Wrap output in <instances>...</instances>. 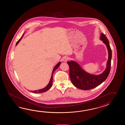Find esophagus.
<instances>
[{"instance_id": "34e87169", "label": "esophagus", "mask_w": 125, "mask_h": 125, "mask_svg": "<svg viewBox=\"0 0 125 125\" xmlns=\"http://www.w3.org/2000/svg\"><path fill=\"white\" fill-rule=\"evenodd\" d=\"M68 58L66 56H64L62 58V61L64 62H66L68 60Z\"/></svg>"}]
</instances>
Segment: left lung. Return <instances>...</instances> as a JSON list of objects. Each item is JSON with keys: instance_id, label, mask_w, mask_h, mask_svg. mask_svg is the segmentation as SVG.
I'll use <instances>...</instances> for the list:
<instances>
[{"instance_id": "8db88e82", "label": "left lung", "mask_w": 125, "mask_h": 125, "mask_svg": "<svg viewBox=\"0 0 125 125\" xmlns=\"http://www.w3.org/2000/svg\"><path fill=\"white\" fill-rule=\"evenodd\" d=\"M100 39L106 45L108 51V59L105 70L99 75L90 74L82 69L76 62L71 60L67 62L70 68L69 74L73 84L76 88L83 90H88L96 88L106 80L111 68L112 51L109 40L105 35L101 33Z\"/></svg>"}]
</instances>
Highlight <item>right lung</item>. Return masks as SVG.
<instances>
[{
	"instance_id": "1",
	"label": "right lung",
	"mask_w": 125,
	"mask_h": 125,
	"mask_svg": "<svg viewBox=\"0 0 125 125\" xmlns=\"http://www.w3.org/2000/svg\"><path fill=\"white\" fill-rule=\"evenodd\" d=\"M24 34H23V35L22 36V37H21V38L19 39L18 41H17V42H16V45H17L19 43V42L21 41V39L22 38V37H23V36H24ZM60 64H61V62H59L57 64V65H56L55 66H54V67L53 68V71H52V74H51V80H50V82L48 84V85H47L44 88H43L42 89H40V90H35L33 91H31V92L32 93H44V92H45L46 91H47L49 89H50V88L51 87V86H52V81H53V73L56 70V69H58V67H59V66H60Z\"/></svg>"
}]
</instances>
